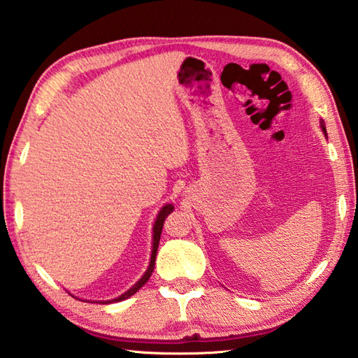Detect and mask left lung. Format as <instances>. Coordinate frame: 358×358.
<instances>
[{"instance_id":"obj_1","label":"left lung","mask_w":358,"mask_h":358,"mask_svg":"<svg viewBox=\"0 0 358 358\" xmlns=\"http://www.w3.org/2000/svg\"><path fill=\"white\" fill-rule=\"evenodd\" d=\"M322 129H324V132H325V126H324V124H322Z\"/></svg>"}]
</instances>
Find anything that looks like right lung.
Returning <instances> with one entry per match:
<instances>
[{"label":"right lung","mask_w":358,"mask_h":358,"mask_svg":"<svg viewBox=\"0 0 358 358\" xmlns=\"http://www.w3.org/2000/svg\"><path fill=\"white\" fill-rule=\"evenodd\" d=\"M173 211V207L171 203H167L164 208H162L159 211V215H157V220L155 222V227H153V251H151V260H150V266L148 270L145 271V275L141 278V281H138L134 287H131L128 292H124L121 296H118V299H115L112 301H120V300H126L128 296L134 295L138 289H141L145 282H147L150 280L151 273H153V268H155V260H156V252H157V246H159V240H161V232H162V226H164V221L166 217L171 215Z\"/></svg>","instance_id":"right-lung-1"}]
</instances>
